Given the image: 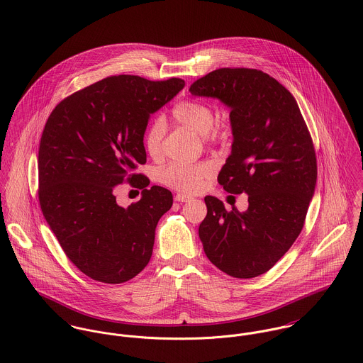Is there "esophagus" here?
Wrapping results in <instances>:
<instances>
[{
  "label": "esophagus",
  "mask_w": 363,
  "mask_h": 363,
  "mask_svg": "<svg viewBox=\"0 0 363 363\" xmlns=\"http://www.w3.org/2000/svg\"><path fill=\"white\" fill-rule=\"evenodd\" d=\"M174 200L176 201H179V203H187V201H190V200H193V197H190V196H186V194H176L174 196Z\"/></svg>",
  "instance_id": "34e87169"
}]
</instances>
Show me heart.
Returning a JSON list of instances; mask_svg holds the SVG:
<instances>
[{"label":"heart","instance_id":"1","mask_svg":"<svg viewBox=\"0 0 363 363\" xmlns=\"http://www.w3.org/2000/svg\"><path fill=\"white\" fill-rule=\"evenodd\" d=\"M173 117L183 125L191 128L211 143H226L232 134L229 123H215L213 108L199 101H184L174 106ZM164 135V121L156 117L148 125L144 135V145L151 156H157L162 151V141ZM213 172V163L201 160L196 163L173 162L163 167L159 179L163 184L182 193L199 191L204 182Z\"/></svg>","mask_w":363,"mask_h":363}]
</instances>
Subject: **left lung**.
<instances>
[{"instance_id":"8db88e82","label":"left lung","mask_w":363,"mask_h":363,"mask_svg":"<svg viewBox=\"0 0 363 363\" xmlns=\"http://www.w3.org/2000/svg\"><path fill=\"white\" fill-rule=\"evenodd\" d=\"M189 91L230 108L232 152L218 182L230 194L249 196L245 212L204 199L207 216L199 228L204 252L230 277H259L303 228L317 180L311 133L292 94L259 69L219 68Z\"/></svg>"}]
</instances>
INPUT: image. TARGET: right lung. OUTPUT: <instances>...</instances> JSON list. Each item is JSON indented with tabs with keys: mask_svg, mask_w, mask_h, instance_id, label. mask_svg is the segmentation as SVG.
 Here are the masks:
<instances>
[{
	"mask_svg": "<svg viewBox=\"0 0 363 363\" xmlns=\"http://www.w3.org/2000/svg\"><path fill=\"white\" fill-rule=\"evenodd\" d=\"M183 88L180 78L114 75L69 95L48 118L39 147L42 212L65 256L95 281L123 284L151 259L173 196L131 172L147 162L150 116ZM123 181L143 190L128 208L112 193Z\"/></svg>",
	"mask_w": 363,
	"mask_h": 363,
	"instance_id": "1",
	"label": "right lung"
}]
</instances>
